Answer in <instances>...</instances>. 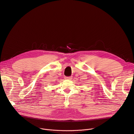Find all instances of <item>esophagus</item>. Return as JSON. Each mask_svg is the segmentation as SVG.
Returning <instances> with one entry per match:
<instances>
[{"label": "esophagus", "instance_id": "1", "mask_svg": "<svg viewBox=\"0 0 134 134\" xmlns=\"http://www.w3.org/2000/svg\"><path fill=\"white\" fill-rule=\"evenodd\" d=\"M65 79H67V80H70L71 79H72V77H71V76H68V77L66 76V77H65Z\"/></svg>", "mask_w": 134, "mask_h": 134}]
</instances>
